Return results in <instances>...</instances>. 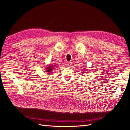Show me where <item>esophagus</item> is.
<instances>
[{
	"instance_id": "obj_1",
	"label": "esophagus",
	"mask_w": 130,
	"mask_h": 130,
	"mask_svg": "<svg viewBox=\"0 0 130 130\" xmlns=\"http://www.w3.org/2000/svg\"><path fill=\"white\" fill-rule=\"evenodd\" d=\"M67 66L68 67H71V66H72V62H68L67 63Z\"/></svg>"
}]
</instances>
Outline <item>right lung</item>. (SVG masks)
Segmentation results:
<instances>
[{
    "mask_svg": "<svg viewBox=\"0 0 130 130\" xmlns=\"http://www.w3.org/2000/svg\"><path fill=\"white\" fill-rule=\"evenodd\" d=\"M53 67H54V66H49V67H48V68H47V69H46L47 72H48V73L51 72V71H52V69H53Z\"/></svg>",
    "mask_w": 130,
    "mask_h": 130,
    "instance_id": "obj_1",
    "label": "right lung"
}]
</instances>
